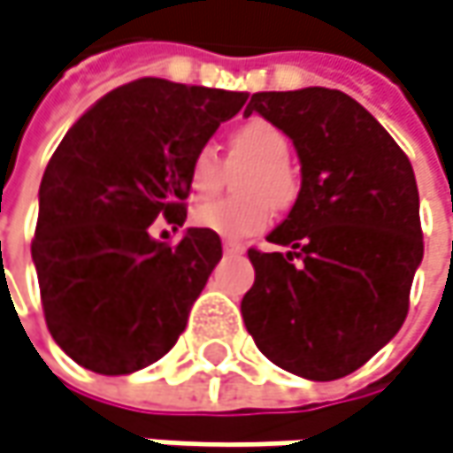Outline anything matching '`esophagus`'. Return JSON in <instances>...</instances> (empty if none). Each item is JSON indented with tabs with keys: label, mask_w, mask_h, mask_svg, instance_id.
Returning <instances> with one entry per match:
<instances>
[{
	"label": "esophagus",
	"mask_w": 453,
	"mask_h": 453,
	"mask_svg": "<svg viewBox=\"0 0 453 453\" xmlns=\"http://www.w3.org/2000/svg\"><path fill=\"white\" fill-rule=\"evenodd\" d=\"M224 250L226 253H245V245L242 242H234V240H224Z\"/></svg>",
	"instance_id": "obj_1"
}]
</instances>
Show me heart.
<instances>
[{
    "mask_svg": "<svg viewBox=\"0 0 453 453\" xmlns=\"http://www.w3.org/2000/svg\"><path fill=\"white\" fill-rule=\"evenodd\" d=\"M232 158L253 161L245 172L240 190L245 198L213 200L193 211V224L219 237L242 240L268 226L273 205L284 208L297 196V177L289 166V141L287 135L260 119H245L229 133ZM188 188L196 198H211L221 188V161L211 145H200L188 164Z\"/></svg>",
    "mask_w": 453,
    "mask_h": 453,
    "instance_id": "b5f03b06",
    "label": "heart"
}]
</instances>
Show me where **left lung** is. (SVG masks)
Instances as JSON below:
<instances>
[{"instance_id": "obj_1", "label": "left lung", "mask_w": 453, "mask_h": 453, "mask_svg": "<svg viewBox=\"0 0 453 453\" xmlns=\"http://www.w3.org/2000/svg\"><path fill=\"white\" fill-rule=\"evenodd\" d=\"M253 111L295 142L303 188L268 234L289 253H248L255 284L242 297L245 326L273 365L308 380L344 378L407 318L423 260L412 164L342 90L253 93L245 114Z\"/></svg>"}]
</instances>
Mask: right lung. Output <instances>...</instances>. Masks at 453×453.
<instances>
[{
  "label": "right lung",
  "mask_w": 453,
  "mask_h": 453,
  "mask_svg": "<svg viewBox=\"0 0 453 453\" xmlns=\"http://www.w3.org/2000/svg\"><path fill=\"white\" fill-rule=\"evenodd\" d=\"M248 93L141 78L114 88L67 130L38 190L30 255L46 326L83 368L127 375L161 360L221 260V240L182 226L188 164Z\"/></svg>",
  "instance_id": "right-lung-1"
}]
</instances>
